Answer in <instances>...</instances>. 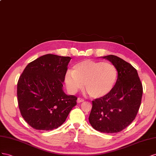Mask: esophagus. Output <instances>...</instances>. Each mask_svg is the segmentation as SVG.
I'll list each match as a JSON object with an SVG mask.
<instances>
[{
  "label": "esophagus",
  "mask_w": 156,
  "mask_h": 156,
  "mask_svg": "<svg viewBox=\"0 0 156 156\" xmlns=\"http://www.w3.org/2000/svg\"><path fill=\"white\" fill-rule=\"evenodd\" d=\"M83 101H84V100H83V99H82V98H80V97L78 98V99H77V103H83Z\"/></svg>",
  "instance_id": "34e87169"
}]
</instances>
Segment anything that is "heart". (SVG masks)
<instances>
[{
	"mask_svg": "<svg viewBox=\"0 0 156 156\" xmlns=\"http://www.w3.org/2000/svg\"><path fill=\"white\" fill-rule=\"evenodd\" d=\"M118 71L109 62L84 60L74 65L73 70L66 73L64 81L68 91L75 94L85 86L93 98L107 95L117 80Z\"/></svg>",
	"mask_w": 156,
	"mask_h": 156,
	"instance_id": "b5f03b06",
	"label": "heart"
}]
</instances>
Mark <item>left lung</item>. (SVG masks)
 I'll return each mask as SVG.
<instances>
[{
  "label": "left lung",
  "instance_id": "obj_1",
  "mask_svg": "<svg viewBox=\"0 0 156 156\" xmlns=\"http://www.w3.org/2000/svg\"><path fill=\"white\" fill-rule=\"evenodd\" d=\"M101 57L115 66L118 78L107 95L92 101L89 121L99 132L118 133L135 119L141 103L142 85L137 70L130 63L113 55Z\"/></svg>",
  "mask_w": 156,
  "mask_h": 156
}]
</instances>
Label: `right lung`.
Returning a JSON list of instances; mask_svg holds the SVG:
<instances>
[{
  "mask_svg": "<svg viewBox=\"0 0 156 156\" xmlns=\"http://www.w3.org/2000/svg\"><path fill=\"white\" fill-rule=\"evenodd\" d=\"M71 58L53 54L29 63L17 82V95L22 117L33 128H58L76 105L77 97L64 92L63 83Z\"/></svg>",
  "mask_w": 156,
  "mask_h": 156,
  "instance_id": "right-lung-1",
  "label": "right lung"
}]
</instances>
